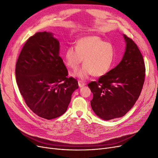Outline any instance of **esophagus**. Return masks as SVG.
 <instances>
[{
	"label": "esophagus",
	"instance_id": "34e87169",
	"mask_svg": "<svg viewBox=\"0 0 158 158\" xmlns=\"http://www.w3.org/2000/svg\"><path fill=\"white\" fill-rule=\"evenodd\" d=\"M78 84H79V87H83L84 86L86 85L85 82H83V81H78Z\"/></svg>",
	"mask_w": 158,
	"mask_h": 158
}]
</instances>
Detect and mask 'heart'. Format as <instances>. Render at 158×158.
I'll use <instances>...</instances> for the list:
<instances>
[{
	"instance_id": "heart-1",
	"label": "heart",
	"mask_w": 158,
	"mask_h": 158,
	"mask_svg": "<svg viewBox=\"0 0 158 158\" xmlns=\"http://www.w3.org/2000/svg\"><path fill=\"white\" fill-rule=\"evenodd\" d=\"M114 57V47L98 36H88L79 38L76 47L70 46L66 50L64 61L70 69L77 70L83 61L84 66L76 75L85 79L92 74L101 77L108 72Z\"/></svg>"
}]
</instances>
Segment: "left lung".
<instances>
[{
  "label": "left lung",
  "mask_w": 158,
  "mask_h": 158,
  "mask_svg": "<svg viewBox=\"0 0 158 158\" xmlns=\"http://www.w3.org/2000/svg\"><path fill=\"white\" fill-rule=\"evenodd\" d=\"M123 37L126 47L120 63L98 81L88 85L94 95L92 108L105 120L125 115L138 100L145 81L142 54L133 40L125 35Z\"/></svg>",
  "instance_id": "left-lung-1"
}]
</instances>
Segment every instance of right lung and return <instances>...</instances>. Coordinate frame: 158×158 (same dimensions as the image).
Masks as SVG:
<instances>
[{
  "label": "right lung",
  "instance_id": "right-lung-1",
  "mask_svg": "<svg viewBox=\"0 0 158 158\" xmlns=\"http://www.w3.org/2000/svg\"><path fill=\"white\" fill-rule=\"evenodd\" d=\"M59 52V41L51 32H36L24 44L16 63V82L25 102L47 120L66 112L78 88L77 81L68 77Z\"/></svg>",
  "mask_w": 158,
  "mask_h": 158
}]
</instances>
